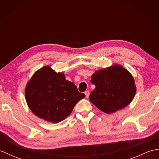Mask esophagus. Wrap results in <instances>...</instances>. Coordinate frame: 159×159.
<instances>
[{"instance_id": "34e87169", "label": "esophagus", "mask_w": 159, "mask_h": 159, "mask_svg": "<svg viewBox=\"0 0 159 159\" xmlns=\"http://www.w3.org/2000/svg\"><path fill=\"white\" fill-rule=\"evenodd\" d=\"M85 96L87 98H88L89 96V91H86V92H85Z\"/></svg>"}]
</instances>
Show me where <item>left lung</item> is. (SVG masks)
Listing matches in <instances>:
<instances>
[{
  "label": "left lung",
  "instance_id": "1",
  "mask_svg": "<svg viewBox=\"0 0 159 159\" xmlns=\"http://www.w3.org/2000/svg\"><path fill=\"white\" fill-rule=\"evenodd\" d=\"M91 83L96 88L91 92L89 100L106 113L124 109L132 102L136 93L133 76L118 64L96 71L92 74Z\"/></svg>",
  "mask_w": 159,
  "mask_h": 159
}]
</instances>
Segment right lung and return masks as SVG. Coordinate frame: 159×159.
Segmentation results:
<instances>
[{"label":"right lung","instance_id":"add662e5","mask_svg":"<svg viewBox=\"0 0 159 159\" xmlns=\"http://www.w3.org/2000/svg\"><path fill=\"white\" fill-rule=\"evenodd\" d=\"M85 97L72 82L66 79L65 74L57 73L48 66L35 72L25 88L29 109L36 116L52 123L65 120Z\"/></svg>","mask_w":159,"mask_h":159}]
</instances>
